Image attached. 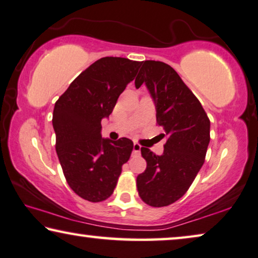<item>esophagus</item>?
I'll use <instances>...</instances> for the list:
<instances>
[{
    "mask_svg": "<svg viewBox=\"0 0 258 258\" xmlns=\"http://www.w3.org/2000/svg\"><path fill=\"white\" fill-rule=\"evenodd\" d=\"M140 150H141V146L138 143H134L133 144V153L134 154H139L140 153Z\"/></svg>",
    "mask_w": 258,
    "mask_h": 258,
    "instance_id": "obj_1",
    "label": "esophagus"
}]
</instances>
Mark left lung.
I'll use <instances>...</instances> for the list:
<instances>
[{
  "label": "left lung",
  "instance_id": "obj_1",
  "mask_svg": "<svg viewBox=\"0 0 258 258\" xmlns=\"http://www.w3.org/2000/svg\"><path fill=\"white\" fill-rule=\"evenodd\" d=\"M141 65L136 88L146 85L167 141L161 155L141 147L147 167L138 175L137 187L145 203L165 207L186 193L201 169L210 141V121L172 67L158 60H145Z\"/></svg>",
  "mask_w": 258,
  "mask_h": 258
}]
</instances>
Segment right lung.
I'll return each instance as SVG.
<instances>
[{
    "instance_id": "add662e5",
    "label": "right lung",
    "mask_w": 258,
    "mask_h": 258,
    "mask_svg": "<svg viewBox=\"0 0 258 258\" xmlns=\"http://www.w3.org/2000/svg\"><path fill=\"white\" fill-rule=\"evenodd\" d=\"M141 61L103 57L83 71L58 98L52 114L56 152L69 186L91 202L106 200L117 186L133 141L101 137L118 98L136 77Z\"/></svg>"
}]
</instances>
